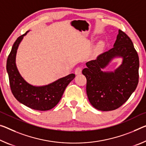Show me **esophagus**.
<instances>
[{
	"instance_id": "obj_1",
	"label": "esophagus",
	"mask_w": 146,
	"mask_h": 146,
	"mask_svg": "<svg viewBox=\"0 0 146 146\" xmlns=\"http://www.w3.org/2000/svg\"><path fill=\"white\" fill-rule=\"evenodd\" d=\"M82 72V68L81 67H77V68L75 69V73L76 75H78V74H80Z\"/></svg>"
}]
</instances>
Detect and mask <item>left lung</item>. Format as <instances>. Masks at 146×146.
<instances>
[{
    "label": "left lung",
    "instance_id": "left-lung-1",
    "mask_svg": "<svg viewBox=\"0 0 146 146\" xmlns=\"http://www.w3.org/2000/svg\"><path fill=\"white\" fill-rule=\"evenodd\" d=\"M123 58L114 72H103L113 57ZM82 73L86 78V94L91 105L101 111L117 109L126 102L137 87L139 58L130 38L121 30L114 47L96 60L88 62Z\"/></svg>",
    "mask_w": 146,
    "mask_h": 146
}]
</instances>
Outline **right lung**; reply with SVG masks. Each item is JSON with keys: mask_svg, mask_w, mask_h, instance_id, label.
I'll use <instances>...</instances> for the list:
<instances>
[{"mask_svg": "<svg viewBox=\"0 0 146 146\" xmlns=\"http://www.w3.org/2000/svg\"><path fill=\"white\" fill-rule=\"evenodd\" d=\"M26 33L20 36L13 43L6 62L11 91L17 100L32 109L45 111L54 108L62 98L66 87L75 78L70 74L44 86H34L27 82L18 71L15 56L19 43Z\"/></svg>", "mask_w": 146, "mask_h": 146, "instance_id": "1", "label": "right lung"}]
</instances>
